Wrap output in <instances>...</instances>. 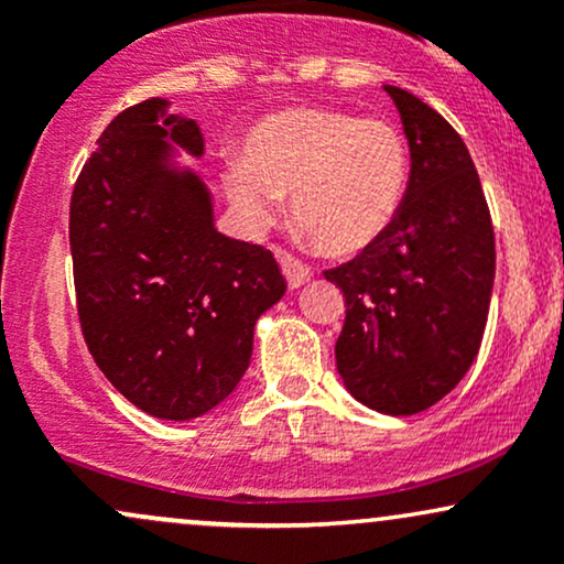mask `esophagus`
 <instances>
[{
    "instance_id": "esophagus-1",
    "label": "esophagus",
    "mask_w": 564,
    "mask_h": 564,
    "mask_svg": "<svg viewBox=\"0 0 564 564\" xmlns=\"http://www.w3.org/2000/svg\"><path fill=\"white\" fill-rule=\"evenodd\" d=\"M275 257H278V264H281L283 275H286V283L291 289H300L302 283H307L310 278H313V270L304 264L300 257L289 254L286 249H275Z\"/></svg>"
}]
</instances>
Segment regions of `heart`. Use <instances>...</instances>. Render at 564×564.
<instances>
[{"mask_svg": "<svg viewBox=\"0 0 564 564\" xmlns=\"http://www.w3.org/2000/svg\"><path fill=\"white\" fill-rule=\"evenodd\" d=\"M411 153L387 119L336 108H286L249 129L243 159L228 161L223 187L251 228L273 223L291 193V215L332 257L371 249L398 219Z\"/></svg>", "mask_w": 564, "mask_h": 564, "instance_id": "heart-1", "label": "heart"}]
</instances>
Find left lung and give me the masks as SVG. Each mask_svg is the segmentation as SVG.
I'll return each instance as SVG.
<instances>
[{
  "instance_id": "8db88e82",
  "label": "left lung",
  "mask_w": 564,
  "mask_h": 564,
  "mask_svg": "<svg viewBox=\"0 0 564 564\" xmlns=\"http://www.w3.org/2000/svg\"><path fill=\"white\" fill-rule=\"evenodd\" d=\"M411 148L398 219L371 249L326 270L345 294L336 368L355 400L411 416L443 400L480 349L496 238L458 132L416 95L387 84Z\"/></svg>"
}]
</instances>
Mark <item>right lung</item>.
<instances>
[{
	"label": "right lung",
	"mask_w": 564,
	"mask_h": 564,
	"mask_svg": "<svg viewBox=\"0 0 564 564\" xmlns=\"http://www.w3.org/2000/svg\"><path fill=\"white\" fill-rule=\"evenodd\" d=\"M161 97L121 111L70 196L76 310L97 368L132 405L187 422L223 403L249 368L254 323L286 291L264 246L215 228L193 119Z\"/></svg>",
	"instance_id": "add662e5"
}]
</instances>
